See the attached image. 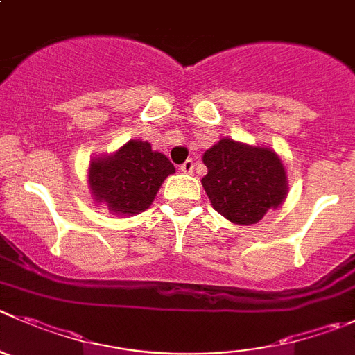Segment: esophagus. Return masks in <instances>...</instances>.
Returning a JSON list of instances; mask_svg holds the SVG:
<instances>
[{
  "mask_svg": "<svg viewBox=\"0 0 355 355\" xmlns=\"http://www.w3.org/2000/svg\"><path fill=\"white\" fill-rule=\"evenodd\" d=\"M193 167H195L193 160H187L183 162V165H181V172H184V174H191V172H193Z\"/></svg>",
  "mask_w": 355,
  "mask_h": 355,
  "instance_id": "1",
  "label": "esophagus"
}]
</instances>
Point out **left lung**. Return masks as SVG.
Here are the masks:
<instances>
[{"label":"left lung","instance_id":"left-lung-1","mask_svg":"<svg viewBox=\"0 0 355 355\" xmlns=\"http://www.w3.org/2000/svg\"><path fill=\"white\" fill-rule=\"evenodd\" d=\"M211 206L237 225L260 222L287 197V172L272 149L222 139L202 156Z\"/></svg>","mask_w":355,"mask_h":355}]
</instances>
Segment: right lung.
<instances>
[{
    "instance_id": "obj_1",
    "label": "right lung",
    "mask_w": 355,
    "mask_h": 355,
    "mask_svg": "<svg viewBox=\"0 0 355 355\" xmlns=\"http://www.w3.org/2000/svg\"><path fill=\"white\" fill-rule=\"evenodd\" d=\"M174 172L167 156L153 151L149 142L128 141L114 155L91 160L87 181L96 202L107 204L114 214H137L151 206Z\"/></svg>"
}]
</instances>
